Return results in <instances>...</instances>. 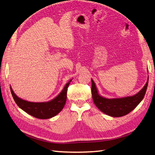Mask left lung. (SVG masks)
<instances>
[{
  "instance_id": "left-lung-1",
  "label": "left lung",
  "mask_w": 155,
  "mask_h": 155,
  "mask_svg": "<svg viewBox=\"0 0 155 155\" xmlns=\"http://www.w3.org/2000/svg\"><path fill=\"white\" fill-rule=\"evenodd\" d=\"M148 83H146L144 87L133 96H129L121 98H114V99H107L98 94L97 90L95 87L94 81L91 79V94L93 100L95 105L100 110L104 113L113 117H120L125 116L131 112L139 104L144 98Z\"/></svg>"
}]
</instances>
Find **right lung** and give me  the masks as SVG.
<instances>
[{
    "instance_id": "obj_1",
    "label": "right lung",
    "mask_w": 155,
    "mask_h": 155,
    "mask_svg": "<svg viewBox=\"0 0 155 155\" xmlns=\"http://www.w3.org/2000/svg\"><path fill=\"white\" fill-rule=\"evenodd\" d=\"M70 82H71V80L66 84L57 97L47 102H28L18 97L13 92L12 88L10 87V89L13 99L19 108L37 119H47L57 115L63 109L66 102L67 91Z\"/></svg>"
}]
</instances>
